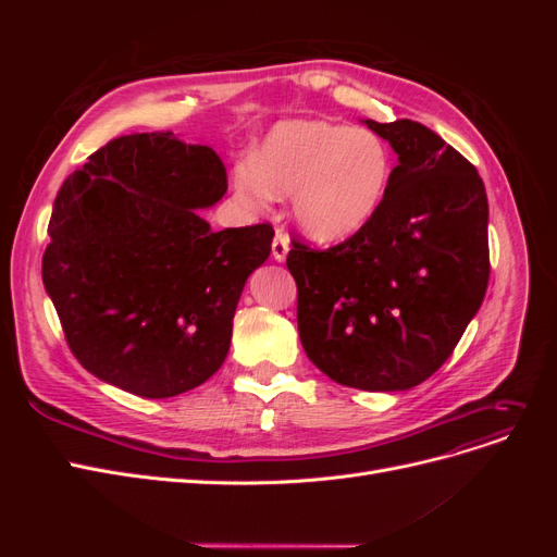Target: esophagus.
<instances>
[{"label": "esophagus", "instance_id": "esophagus-1", "mask_svg": "<svg viewBox=\"0 0 557 557\" xmlns=\"http://www.w3.org/2000/svg\"><path fill=\"white\" fill-rule=\"evenodd\" d=\"M288 250H290V239H288V234L281 232V230H276V234H274V242H272V256H274V260L283 262L285 258H288Z\"/></svg>", "mask_w": 557, "mask_h": 557}]
</instances>
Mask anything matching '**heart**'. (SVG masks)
I'll return each mask as SVG.
<instances>
[{
    "mask_svg": "<svg viewBox=\"0 0 557 557\" xmlns=\"http://www.w3.org/2000/svg\"><path fill=\"white\" fill-rule=\"evenodd\" d=\"M393 153L381 134L318 117L283 121L267 132L256 160L234 166V190L264 211L293 197L297 225L318 242H342L364 230L385 205Z\"/></svg>",
    "mask_w": 557,
    "mask_h": 557,
    "instance_id": "heart-1",
    "label": "heart"
}]
</instances>
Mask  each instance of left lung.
I'll return each instance as SVG.
<instances>
[{
    "mask_svg": "<svg viewBox=\"0 0 557 557\" xmlns=\"http://www.w3.org/2000/svg\"><path fill=\"white\" fill-rule=\"evenodd\" d=\"M364 123L399 160L383 209L327 250L293 239L285 264L309 360L342 385L395 393L430 379L481 307L487 197L476 166L430 127Z\"/></svg>",
    "mask_w": 557,
    "mask_h": 557,
    "instance_id": "8db88e82",
    "label": "left lung"
}]
</instances>
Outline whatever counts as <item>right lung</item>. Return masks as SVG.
Wrapping results in <instances>:
<instances>
[{"mask_svg":"<svg viewBox=\"0 0 557 557\" xmlns=\"http://www.w3.org/2000/svg\"><path fill=\"white\" fill-rule=\"evenodd\" d=\"M225 193L215 150L174 132L111 139L62 183L41 276L90 374L164 399L221 369L244 285L274 239L267 223L213 232L197 209Z\"/></svg>","mask_w":557,"mask_h":557,"instance_id":"obj_1","label":"right lung"}]
</instances>
